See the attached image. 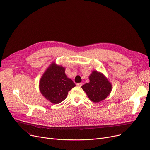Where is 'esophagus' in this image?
Returning <instances> with one entry per match:
<instances>
[{"label": "esophagus", "mask_w": 150, "mask_h": 150, "mask_svg": "<svg viewBox=\"0 0 150 150\" xmlns=\"http://www.w3.org/2000/svg\"><path fill=\"white\" fill-rule=\"evenodd\" d=\"M76 85L77 86H82V83H77V84H76Z\"/></svg>", "instance_id": "1"}]
</instances>
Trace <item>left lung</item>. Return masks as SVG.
Segmentation results:
<instances>
[{
  "instance_id": "obj_1",
  "label": "left lung",
  "mask_w": 150,
  "mask_h": 150,
  "mask_svg": "<svg viewBox=\"0 0 150 150\" xmlns=\"http://www.w3.org/2000/svg\"><path fill=\"white\" fill-rule=\"evenodd\" d=\"M90 82L82 86L88 98L94 102H100L110 95L112 90V85L102 73L92 71L89 76Z\"/></svg>"
}]
</instances>
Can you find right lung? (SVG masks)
Instances as JSON below:
<instances>
[{
    "mask_svg": "<svg viewBox=\"0 0 150 150\" xmlns=\"http://www.w3.org/2000/svg\"><path fill=\"white\" fill-rule=\"evenodd\" d=\"M65 68L52 62L43 73L39 82V90L47 100L54 104L64 101L68 91L76 86L71 79L67 77Z\"/></svg>",
    "mask_w": 150,
    "mask_h": 150,
    "instance_id": "1",
    "label": "right lung"
}]
</instances>
